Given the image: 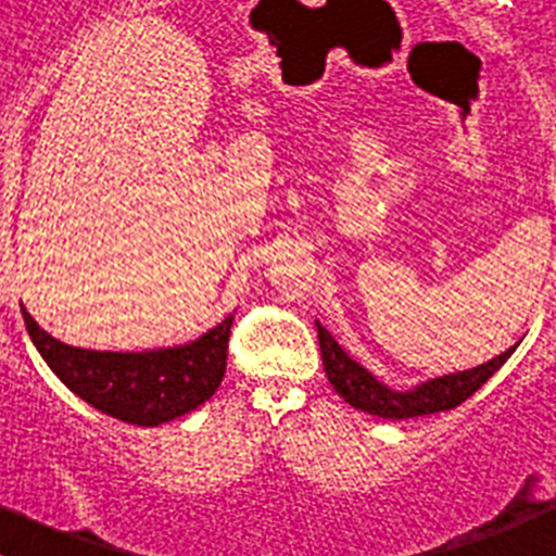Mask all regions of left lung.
Segmentation results:
<instances>
[{
	"mask_svg": "<svg viewBox=\"0 0 556 556\" xmlns=\"http://www.w3.org/2000/svg\"><path fill=\"white\" fill-rule=\"evenodd\" d=\"M315 329H318L324 371H327V379L332 382L334 393L346 404H352L354 409L379 415V418H393V421L459 407L465 399H471L513 357L515 346H518L515 343V346H509L498 357L488 359V363L477 365V368H468V371L443 374V377L427 379V382H418L413 388L396 390L379 382L365 365H359L352 354L343 352V346L321 327V321H315Z\"/></svg>",
	"mask_w": 556,
	"mask_h": 556,
	"instance_id": "obj_1",
	"label": "left lung"
}]
</instances>
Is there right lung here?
Instances as JSON below:
<instances>
[{
    "mask_svg": "<svg viewBox=\"0 0 556 556\" xmlns=\"http://www.w3.org/2000/svg\"><path fill=\"white\" fill-rule=\"evenodd\" d=\"M24 324L43 363L74 396L135 427H157L202 407L227 371L232 313L188 343L143 352H97L68 346L38 327L27 307Z\"/></svg>",
    "mask_w": 556,
    "mask_h": 556,
    "instance_id": "add662e5",
    "label": "right lung"
}]
</instances>
